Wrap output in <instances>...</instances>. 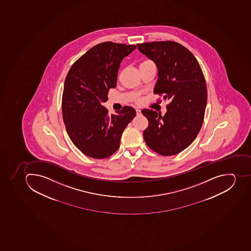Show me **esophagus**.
<instances>
[{"mask_svg": "<svg viewBox=\"0 0 251 251\" xmlns=\"http://www.w3.org/2000/svg\"><path fill=\"white\" fill-rule=\"evenodd\" d=\"M136 115L137 116H139V115H141V110L140 109H136Z\"/></svg>", "mask_w": 251, "mask_h": 251, "instance_id": "obj_1", "label": "esophagus"}]
</instances>
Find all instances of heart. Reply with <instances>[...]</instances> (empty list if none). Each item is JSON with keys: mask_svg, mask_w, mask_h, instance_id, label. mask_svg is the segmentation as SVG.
Returning a JSON list of instances; mask_svg holds the SVG:
<instances>
[{"mask_svg": "<svg viewBox=\"0 0 251 251\" xmlns=\"http://www.w3.org/2000/svg\"><path fill=\"white\" fill-rule=\"evenodd\" d=\"M150 62H152V61H151V60L143 61V62H142L141 64H140V65L147 64V63H150Z\"/></svg>", "mask_w": 251, "mask_h": 251, "instance_id": "1", "label": "heart"}]
</instances>
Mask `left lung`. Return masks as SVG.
I'll return each instance as SVG.
<instances>
[{
	"instance_id": "1",
	"label": "left lung",
	"mask_w": 251,
	"mask_h": 251,
	"mask_svg": "<svg viewBox=\"0 0 251 251\" xmlns=\"http://www.w3.org/2000/svg\"><path fill=\"white\" fill-rule=\"evenodd\" d=\"M137 46L158 69L154 94L170 100L164 116L153 110L142 111L149 121L143 138L158 154L174 155L186 149L201 131L207 104L205 78L197 58L176 42L155 41Z\"/></svg>"
}]
</instances>
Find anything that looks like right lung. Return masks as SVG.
Returning <instances> with one entry per match:
<instances>
[{
  "mask_svg": "<svg viewBox=\"0 0 251 251\" xmlns=\"http://www.w3.org/2000/svg\"><path fill=\"white\" fill-rule=\"evenodd\" d=\"M135 45L104 42L77 59L65 79L62 118L71 141L85 155L104 159L119 149L123 132L136 112L129 106L108 115L103 106L116 86L120 62Z\"/></svg>",
  "mask_w": 251,
  "mask_h": 251,
  "instance_id": "obj_1",
  "label": "right lung"
}]
</instances>
